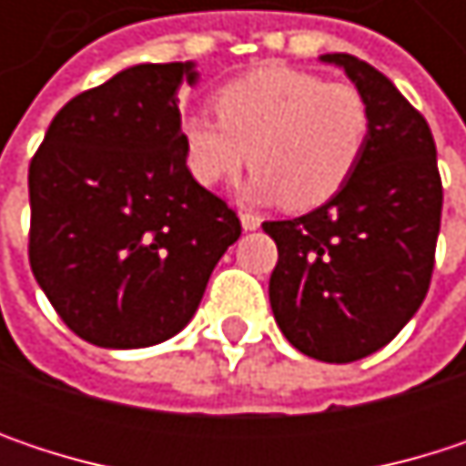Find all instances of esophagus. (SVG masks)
<instances>
[{"mask_svg": "<svg viewBox=\"0 0 466 466\" xmlns=\"http://www.w3.org/2000/svg\"><path fill=\"white\" fill-rule=\"evenodd\" d=\"M239 224H242V229H245V232H253V229H258V227H261V218H258V216H253V213H239Z\"/></svg>", "mask_w": 466, "mask_h": 466, "instance_id": "34e87169", "label": "esophagus"}]
</instances>
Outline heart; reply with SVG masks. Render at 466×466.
I'll list each match as a JSON object with an SVG mask.
<instances>
[{
  "label": "heart",
  "instance_id": "heart-1",
  "mask_svg": "<svg viewBox=\"0 0 466 466\" xmlns=\"http://www.w3.org/2000/svg\"><path fill=\"white\" fill-rule=\"evenodd\" d=\"M216 113L180 121L186 167L202 186L232 180L248 164L250 197L291 210L329 202L353 175L370 137L364 94L345 80L264 64L216 91Z\"/></svg>",
  "mask_w": 466,
  "mask_h": 466
}]
</instances>
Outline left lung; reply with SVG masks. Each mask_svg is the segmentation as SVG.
Instances as JSON below:
<instances>
[{
  "instance_id": "obj_1",
  "label": "left lung",
  "mask_w": 466,
  "mask_h": 466,
  "mask_svg": "<svg viewBox=\"0 0 466 466\" xmlns=\"http://www.w3.org/2000/svg\"><path fill=\"white\" fill-rule=\"evenodd\" d=\"M364 94L370 137L348 183L308 216L264 221L278 245L269 305L286 339L329 364L389 345L434 269L442 180L431 129L397 86L350 53H326Z\"/></svg>"
}]
</instances>
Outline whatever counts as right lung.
<instances>
[{"label": "right lung", "instance_id": "right-lung-1", "mask_svg": "<svg viewBox=\"0 0 466 466\" xmlns=\"http://www.w3.org/2000/svg\"><path fill=\"white\" fill-rule=\"evenodd\" d=\"M191 61L137 64L69 99L29 164V264L58 319L99 348H147L197 313L242 232L180 140Z\"/></svg>", "mask_w": 466, "mask_h": 466}]
</instances>
